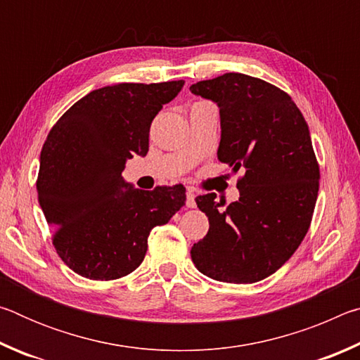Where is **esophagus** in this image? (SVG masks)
<instances>
[{"label": "esophagus", "mask_w": 360, "mask_h": 360, "mask_svg": "<svg viewBox=\"0 0 360 360\" xmlns=\"http://www.w3.org/2000/svg\"><path fill=\"white\" fill-rule=\"evenodd\" d=\"M186 205H187V208H195V206H197V203H195V192H193V188H187Z\"/></svg>", "instance_id": "obj_1"}]
</instances>
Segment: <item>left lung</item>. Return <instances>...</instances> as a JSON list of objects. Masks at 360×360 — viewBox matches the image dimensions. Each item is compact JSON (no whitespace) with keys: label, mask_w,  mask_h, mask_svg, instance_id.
Returning a JSON list of instances; mask_svg holds the SVG:
<instances>
[{"label":"left lung","mask_w":360,"mask_h":360,"mask_svg":"<svg viewBox=\"0 0 360 360\" xmlns=\"http://www.w3.org/2000/svg\"><path fill=\"white\" fill-rule=\"evenodd\" d=\"M221 115L217 158L243 169L240 198L225 205L216 193L195 198L210 230L191 249L208 278L251 284L279 270L300 246L319 192V165L300 109L262 79L225 72L191 85Z\"/></svg>","instance_id":"1"}]
</instances>
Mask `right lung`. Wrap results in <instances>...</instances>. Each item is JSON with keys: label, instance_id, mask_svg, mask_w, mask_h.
<instances>
[{"label": "right lung", "instance_id": "obj_1", "mask_svg": "<svg viewBox=\"0 0 360 360\" xmlns=\"http://www.w3.org/2000/svg\"><path fill=\"white\" fill-rule=\"evenodd\" d=\"M184 81L122 82L96 89L75 103L41 150L38 200L52 243L84 278L111 281L141 265L148 236L186 202V187L141 191L122 176L133 155L149 150V130Z\"/></svg>", "mask_w": 360, "mask_h": 360}]
</instances>
